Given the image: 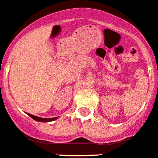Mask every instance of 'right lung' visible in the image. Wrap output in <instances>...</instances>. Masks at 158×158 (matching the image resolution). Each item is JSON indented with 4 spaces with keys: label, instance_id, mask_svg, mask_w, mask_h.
Returning a JSON list of instances; mask_svg holds the SVG:
<instances>
[{
    "label": "right lung",
    "instance_id": "add662e5",
    "mask_svg": "<svg viewBox=\"0 0 158 158\" xmlns=\"http://www.w3.org/2000/svg\"><path fill=\"white\" fill-rule=\"evenodd\" d=\"M27 115H28L30 117H31V118H33L34 120L38 121V122H51V121H54L58 118V117H54V118H40V117L35 116V115H31V114H29V113H27Z\"/></svg>",
    "mask_w": 158,
    "mask_h": 158
}]
</instances>
